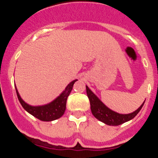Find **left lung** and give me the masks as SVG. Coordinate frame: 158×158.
<instances>
[{
    "label": "left lung",
    "mask_w": 158,
    "mask_h": 158,
    "mask_svg": "<svg viewBox=\"0 0 158 158\" xmlns=\"http://www.w3.org/2000/svg\"><path fill=\"white\" fill-rule=\"evenodd\" d=\"M86 93L90 101V107L93 115L98 120L109 126H118L134 118L142 109L145 103V101L143 102V104L134 112L130 114H119L111 110L104 104V103L89 89L88 86H86Z\"/></svg>",
    "instance_id": "1"
}]
</instances>
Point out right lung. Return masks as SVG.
<instances>
[{
    "label": "right lung",
    "instance_id": "1",
    "mask_svg": "<svg viewBox=\"0 0 158 158\" xmlns=\"http://www.w3.org/2000/svg\"><path fill=\"white\" fill-rule=\"evenodd\" d=\"M77 80L73 81L72 82L68 85L65 88V89L61 93L59 96H58L54 100L51 102L50 104H47L46 105L43 106H31L25 103L21 99L18 93L17 89L16 88V94H17L18 100L19 103L21 104L22 107L24 108L31 115L35 116V118H39L40 120L46 121H53L55 119H58L60 117L63 115L64 112L65 111V107H66V100L69 93H71L73 86V84Z\"/></svg>",
    "mask_w": 158,
    "mask_h": 158
}]
</instances>
